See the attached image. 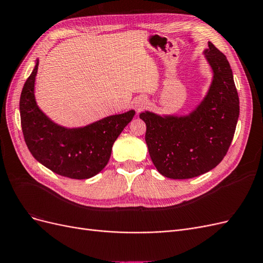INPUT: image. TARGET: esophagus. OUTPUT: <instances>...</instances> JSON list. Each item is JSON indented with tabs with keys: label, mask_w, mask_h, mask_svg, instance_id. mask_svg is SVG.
Returning a JSON list of instances; mask_svg holds the SVG:
<instances>
[{
	"label": "esophagus",
	"mask_w": 263,
	"mask_h": 263,
	"mask_svg": "<svg viewBox=\"0 0 263 263\" xmlns=\"http://www.w3.org/2000/svg\"><path fill=\"white\" fill-rule=\"evenodd\" d=\"M145 105H146V101L145 100H142V99H140V100H138L137 102H136V108L138 109V110H140V109H142L145 107Z\"/></svg>",
	"instance_id": "esophagus-1"
}]
</instances>
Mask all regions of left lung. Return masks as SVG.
<instances>
[{"mask_svg":"<svg viewBox=\"0 0 263 263\" xmlns=\"http://www.w3.org/2000/svg\"><path fill=\"white\" fill-rule=\"evenodd\" d=\"M213 70L208 94L185 116L142 112L149 155L159 173L191 179L214 169L229 149L239 117V98L226 55L212 43L204 50Z\"/></svg>","mask_w":263,"mask_h":263,"instance_id":"obj_1","label":"left lung"}]
</instances>
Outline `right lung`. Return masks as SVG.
I'll return each mask as SVG.
<instances>
[{
	"instance_id": "1",
	"label": "right lung",
	"mask_w": 263,
	"mask_h": 263,
	"mask_svg": "<svg viewBox=\"0 0 263 263\" xmlns=\"http://www.w3.org/2000/svg\"><path fill=\"white\" fill-rule=\"evenodd\" d=\"M36 65L22 90V130L30 154L46 168L70 179H89L107 164L119 134L132 121L135 110L102 118L84 127L67 128L52 122L35 100Z\"/></svg>"
}]
</instances>
